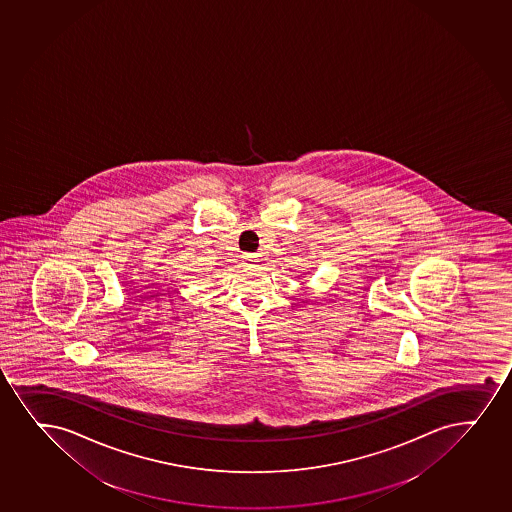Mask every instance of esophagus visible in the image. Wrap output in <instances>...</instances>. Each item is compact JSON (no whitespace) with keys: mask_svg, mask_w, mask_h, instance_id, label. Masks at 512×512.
<instances>
[{"mask_svg":"<svg viewBox=\"0 0 512 512\" xmlns=\"http://www.w3.org/2000/svg\"><path fill=\"white\" fill-rule=\"evenodd\" d=\"M257 257L255 255H250V253H247V255H243V265L245 267H248V269H252V267H257Z\"/></svg>","mask_w":512,"mask_h":512,"instance_id":"esophagus-1","label":"esophagus"}]
</instances>
